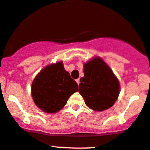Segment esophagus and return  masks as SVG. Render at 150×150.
Instances as JSON below:
<instances>
[{"mask_svg": "<svg viewBox=\"0 0 150 150\" xmlns=\"http://www.w3.org/2000/svg\"><path fill=\"white\" fill-rule=\"evenodd\" d=\"M76 83H78V86H79V84H80V79H77L76 80Z\"/></svg>", "mask_w": 150, "mask_h": 150, "instance_id": "esophagus-1", "label": "esophagus"}]
</instances>
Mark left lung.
Returning <instances> with one entry per match:
<instances>
[{"label":"left lung","mask_w":150,"mask_h":150,"mask_svg":"<svg viewBox=\"0 0 150 150\" xmlns=\"http://www.w3.org/2000/svg\"><path fill=\"white\" fill-rule=\"evenodd\" d=\"M78 92L89 108L103 111L112 107L120 93V83L109 66L99 57L83 64Z\"/></svg>","instance_id":"1"}]
</instances>
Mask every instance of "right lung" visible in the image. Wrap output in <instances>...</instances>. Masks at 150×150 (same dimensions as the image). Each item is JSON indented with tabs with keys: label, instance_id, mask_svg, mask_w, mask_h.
<instances>
[{
	"label": "right lung",
	"instance_id": "obj_1",
	"mask_svg": "<svg viewBox=\"0 0 150 150\" xmlns=\"http://www.w3.org/2000/svg\"><path fill=\"white\" fill-rule=\"evenodd\" d=\"M31 96L36 105L47 113L60 111L78 86L64 68L62 61L49 64L36 75L31 84Z\"/></svg>",
	"mask_w": 150,
	"mask_h": 150
}]
</instances>
